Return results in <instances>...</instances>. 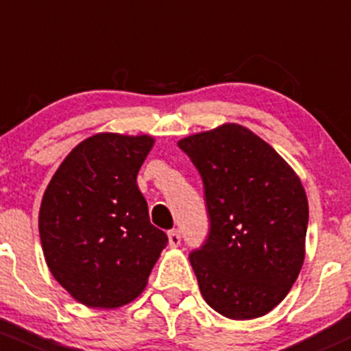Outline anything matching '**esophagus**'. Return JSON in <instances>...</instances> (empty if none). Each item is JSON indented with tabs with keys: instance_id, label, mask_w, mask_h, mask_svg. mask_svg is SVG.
<instances>
[{
	"instance_id": "1",
	"label": "esophagus",
	"mask_w": 351,
	"mask_h": 351,
	"mask_svg": "<svg viewBox=\"0 0 351 351\" xmlns=\"http://www.w3.org/2000/svg\"><path fill=\"white\" fill-rule=\"evenodd\" d=\"M168 241H169V247L180 245V242H182V234H180L178 228H173V230L168 232Z\"/></svg>"
}]
</instances>
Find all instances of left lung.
I'll return each instance as SVG.
<instances>
[{"instance_id":"obj_1","label":"left lung","mask_w":351,"mask_h":351,"mask_svg":"<svg viewBox=\"0 0 351 351\" xmlns=\"http://www.w3.org/2000/svg\"><path fill=\"white\" fill-rule=\"evenodd\" d=\"M200 173L208 235L190 252L204 300L232 319L281 302L304 261L308 198L296 173L239 124L178 143Z\"/></svg>"}]
</instances>
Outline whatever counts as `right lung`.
Masks as SVG:
<instances>
[{
    "label": "right lung",
    "instance_id": "obj_1",
    "mask_svg": "<svg viewBox=\"0 0 351 351\" xmlns=\"http://www.w3.org/2000/svg\"><path fill=\"white\" fill-rule=\"evenodd\" d=\"M153 143L149 136H92L73 147L43 195L38 228L47 265L90 308L139 296L168 243L136 183Z\"/></svg>",
    "mask_w": 351,
    "mask_h": 351
}]
</instances>
